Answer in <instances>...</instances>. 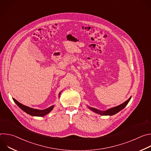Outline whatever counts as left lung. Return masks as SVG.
Listing matches in <instances>:
<instances>
[{
	"instance_id": "obj_1",
	"label": "left lung",
	"mask_w": 151,
	"mask_h": 151,
	"mask_svg": "<svg viewBox=\"0 0 151 151\" xmlns=\"http://www.w3.org/2000/svg\"><path fill=\"white\" fill-rule=\"evenodd\" d=\"M131 99H132V97H130L127 100H126L123 103H122V104H119L117 106L111 107V108L107 109L106 111H100V110L94 108V107H90V106H88V109H90L91 111H92L93 112H95L97 114H99V115H104V116H106V115L112 116V115H114L117 114L118 112H119L121 110H122L124 108V107L127 105L128 102L130 101Z\"/></svg>"
}]
</instances>
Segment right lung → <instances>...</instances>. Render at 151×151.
Returning a JSON list of instances; mask_svg holds the SVG:
<instances>
[{
    "instance_id": "add662e5",
    "label": "right lung",
    "mask_w": 151,
    "mask_h": 151,
    "mask_svg": "<svg viewBox=\"0 0 151 151\" xmlns=\"http://www.w3.org/2000/svg\"><path fill=\"white\" fill-rule=\"evenodd\" d=\"M61 93V91L60 92V93L58 94V97H60ZM12 99L14 101V102L16 103V104L21 109H22L24 112H25L27 114L33 116H44L47 115L48 114H49L54 107V105H52L45 109H43V110L36 109L32 108V107H30L29 106H25L23 104L20 103L19 102H18L17 100H16L14 98H12Z\"/></svg>"
}]
</instances>
